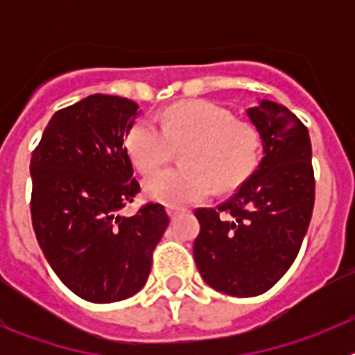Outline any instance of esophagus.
Wrapping results in <instances>:
<instances>
[{"label": "esophagus", "mask_w": 355, "mask_h": 355, "mask_svg": "<svg viewBox=\"0 0 355 355\" xmlns=\"http://www.w3.org/2000/svg\"><path fill=\"white\" fill-rule=\"evenodd\" d=\"M184 209L183 208H175V206H168L167 208V213H168V216H171V218H175V216L180 215V213H183Z\"/></svg>", "instance_id": "esophagus-1"}]
</instances>
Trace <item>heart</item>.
Listing matches in <instances>:
<instances>
[{"label":"heart","instance_id":"b5f03b06","mask_svg":"<svg viewBox=\"0 0 355 355\" xmlns=\"http://www.w3.org/2000/svg\"><path fill=\"white\" fill-rule=\"evenodd\" d=\"M162 126L153 119L135 121L126 133L133 163L149 174L181 149V167L165 168L144 183L147 196L168 206L199 202L218 192H231L249 180L261 153V135L249 121L234 119L224 106L187 101L162 114Z\"/></svg>","mask_w":355,"mask_h":355}]
</instances>
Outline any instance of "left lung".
Segmentation results:
<instances>
[{
    "instance_id": "1",
    "label": "left lung",
    "mask_w": 355,
    "mask_h": 355,
    "mask_svg": "<svg viewBox=\"0 0 355 355\" xmlns=\"http://www.w3.org/2000/svg\"><path fill=\"white\" fill-rule=\"evenodd\" d=\"M247 115L261 135L258 168L216 209H196L199 274L213 290L233 297L265 293L286 274L315 206L307 128L286 106L268 99Z\"/></svg>"
}]
</instances>
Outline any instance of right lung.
Here are the masks:
<instances>
[{
  "label": "right lung",
  "mask_w": 355,
  "mask_h": 355,
  "mask_svg": "<svg viewBox=\"0 0 355 355\" xmlns=\"http://www.w3.org/2000/svg\"><path fill=\"white\" fill-rule=\"evenodd\" d=\"M139 114L126 97L94 94L58 110L31 153L37 241L62 283L89 302H119L142 290L168 225L155 202L121 215L140 192L124 146Z\"/></svg>",
  "instance_id": "obj_1"
}]
</instances>
